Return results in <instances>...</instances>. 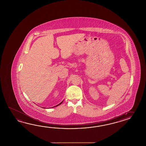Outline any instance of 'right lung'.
<instances>
[{
    "label": "right lung",
    "instance_id": "obj_1",
    "mask_svg": "<svg viewBox=\"0 0 146 146\" xmlns=\"http://www.w3.org/2000/svg\"><path fill=\"white\" fill-rule=\"evenodd\" d=\"M63 101H62V102H61V103H60V104H58V105H56V106H54V107H56V106H58V105H61V104L62 103H63ZM51 108H52V107H51Z\"/></svg>",
    "mask_w": 146,
    "mask_h": 146
}]
</instances>
